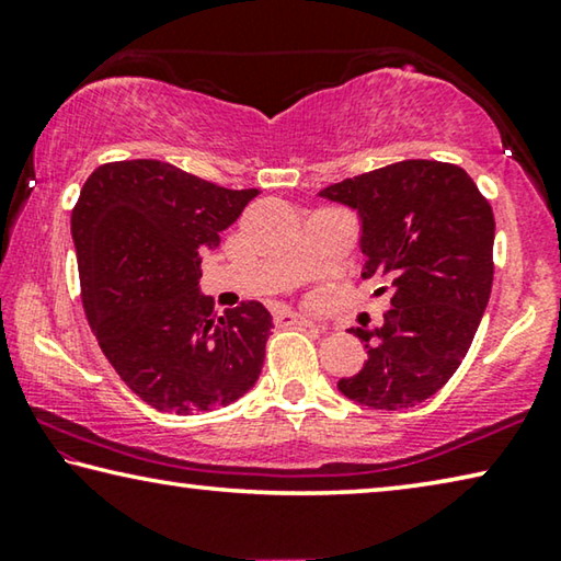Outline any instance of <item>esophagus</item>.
Returning a JSON list of instances; mask_svg holds the SVG:
<instances>
[{
	"instance_id": "34e87169",
	"label": "esophagus",
	"mask_w": 561,
	"mask_h": 561,
	"mask_svg": "<svg viewBox=\"0 0 561 561\" xmlns=\"http://www.w3.org/2000/svg\"><path fill=\"white\" fill-rule=\"evenodd\" d=\"M274 322H277V324H302V328H314V322L309 320V317L297 314V312H289V309H277V312H274Z\"/></svg>"
}]
</instances>
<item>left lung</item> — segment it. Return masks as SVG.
<instances>
[{"label":"left lung","instance_id":"1","mask_svg":"<svg viewBox=\"0 0 561 561\" xmlns=\"http://www.w3.org/2000/svg\"><path fill=\"white\" fill-rule=\"evenodd\" d=\"M360 216L363 279L390 309L353 328L367 360L340 392L375 411L413 408L446 386L471 347L494 282V211L454 163L400 161L320 191Z\"/></svg>","mask_w":561,"mask_h":561}]
</instances>
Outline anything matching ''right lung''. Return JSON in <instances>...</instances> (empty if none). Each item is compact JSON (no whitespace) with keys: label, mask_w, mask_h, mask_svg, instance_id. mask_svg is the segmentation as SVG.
<instances>
[{"label":"right lung","mask_w":561,"mask_h":561,"mask_svg":"<svg viewBox=\"0 0 561 561\" xmlns=\"http://www.w3.org/2000/svg\"><path fill=\"white\" fill-rule=\"evenodd\" d=\"M256 194L150 158L100 165L80 191L70 224L85 317L107 363L156 411L224 408L262 373L266 307L216 314L198 295L201 256Z\"/></svg>","instance_id":"1"}]
</instances>
